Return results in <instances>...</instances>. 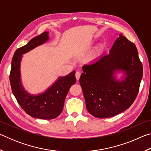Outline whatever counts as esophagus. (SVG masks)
Wrapping results in <instances>:
<instances>
[{
	"label": "esophagus",
	"instance_id": "obj_1",
	"mask_svg": "<svg viewBox=\"0 0 151 151\" xmlns=\"http://www.w3.org/2000/svg\"><path fill=\"white\" fill-rule=\"evenodd\" d=\"M75 76H76V80L78 81V80H79V78H80V76H81V73H80V72H78V71H77V72H76Z\"/></svg>",
	"mask_w": 151,
	"mask_h": 151
}]
</instances>
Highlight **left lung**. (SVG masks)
I'll return each instance as SVG.
<instances>
[{"instance_id":"8db88e82","label":"left lung","mask_w":151,"mask_h":151,"mask_svg":"<svg viewBox=\"0 0 151 151\" xmlns=\"http://www.w3.org/2000/svg\"><path fill=\"white\" fill-rule=\"evenodd\" d=\"M79 83L86 109L99 119L116 115L129 109L139 93L142 65L134 43L119 35L107 55L83 66ZM122 72L121 80L116 75Z\"/></svg>"}]
</instances>
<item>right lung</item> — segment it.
Listing matches in <instances>:
<instances>
[{
    "mask_svg": "<svg viewBox=\"0 0 151 151\" xmlns=\"http://www.w3.org/2000/svg\"><path fill=\"white\" fill-rule=\"evenodd\" d=\"M49 39L48 32L33 38L26 45L15 51L12 59L10 83L12 93L18 103L28 114L34 118L50 120L59 116L70 86L76 83L75 70L66 76H60L45 92L31 94L22 85L20 63L23 54L44 44Z\"/></svg>",
    "mask_w": 151,
    "mask_h": 151,
    "instance_id": "obj_1",
    "label": "right lung"
}]
</instances>
